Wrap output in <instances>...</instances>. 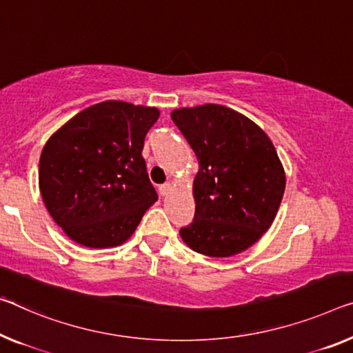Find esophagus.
Returning <instances> with one entry per match:
<instances>
[{"mask_svg": "<svg viewBox=\"0 0 353 353\" xmlns=\"http://www.w3.org/2000/svg\"><path fill=\"white\" fill-rule=\"evenodd\" d=\"M170 191H172V184H170V183L161 184V186H159V194H161V195H167Z\"/></svg>", "mask_w": 353, "mask_h": 353, "instance_id": "34e87169", "label": "esophagus"}]
</instances>
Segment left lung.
Here are the masks:
<instances>
[{
	"mask_svg": "<svg viewBox=\"0 0 353 353\" xmlns=\"http://www.w3.org/2000/svg\"><path fill=\"white\" fill-rule=\"evenodd\" d=\"M172 120L199 161L194 221L180 235L192 251L230 257L273 224L285 173L268 135L245 115L218 104L176 108Z\"/></svg>",
	"mask_w": 353,
	"mask_h": 353,
	"instance_id": "obj_1",
	"label": "left lung"
}]
</instances>
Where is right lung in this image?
I'll return each instance as SVG.
<instances>
[{"instance_id": "add662e5", "label": "right lung", "mask_w": 353, "mask_h": 353, "mask_svg": "<svg viewBox=\"0 0 353 353\" xmlns=\"http://www.w3.org/2000/svg\"><path fill=\"white\" fill-rule=\"evenodd\" d=\"M156 107L104 101L77 113L47 140L39 189L64 233L86 248L120 246L158 200L142 156Z\"/></svg>"}]
</instances>
